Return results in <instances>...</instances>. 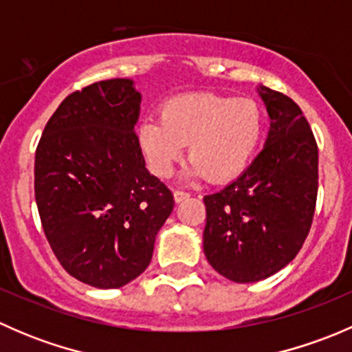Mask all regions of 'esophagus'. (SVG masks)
Wrapping results in <instances>:
<instances>
[{"label":"esophagus","instance_id":"esophagus-1","mask_svg":"<svg viewBox=\"0 0 352 352\" xmlns=\"http://www.w3.org/2000/svg\"><path fill=\"white\" fill-rule=\"evenodd\" d=\"M173 197H175V202H182V201H187V199L190 197V192H187V190L177 189L175 192H173Z\"/></svg>","mask_w":352,"mask_h":352}]
</instances>
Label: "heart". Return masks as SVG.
<instances>
[{
    "mask_svg": "<svg viewBox=\"0 0 352 352\" xmlns=\"http://www.w3.org/2000/svg\"><path fill=\"white\" fill-rule=\"evenodd\" d=\"M264 136V112L252 98L192 94L170 98L160 119L148 117L138 129L140 148L156 177L166 179L182 158L189 173L209 182H228L250 165Z\"/></svg>",
    "mask_w": 352,
    "mask_h": 352,
    "instance_id": "1",
    "label": "heart"
}]
</instances>
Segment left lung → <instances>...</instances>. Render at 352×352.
<instances>
[{"mask_svg":"<svg viewBox=\"0 0 352 352\" xmlns=\"http://www.w3.org/2000/svg\"><path fill=\"white\" fill-rule=\"evenodd\" d=\"M271 131L247 170L204 196V254L233 283H255L289 264L303 247L318 192V146L296 102L262 88Z\"/></svg>","mask_w":352,"mask_h":352,"instance_id":"obj_1","label":"left lung"}]
</instances>
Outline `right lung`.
Segmentation results:
<instances>
[{"label": "right lung", "mask_w": 352, "mask_h": 352, "mask_svg": "<svg viewBox=\"0 0 352 352\" xmlns=\"http://www.w3.org/2000/svg\"><path fill=\"white\" fill-rule=\"evenodd\" d=\"M141 95L126 78L73 91L35 151V201L45 239L78 281L116 289L150 265L173 194L144 166L134 124Z\"/></svg>", "instance_id": "1"}]
</instances>
